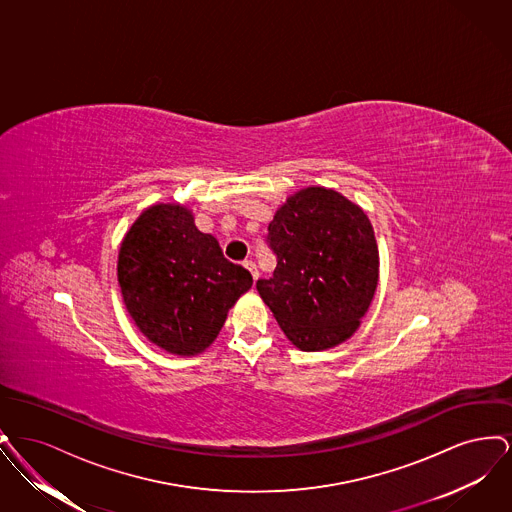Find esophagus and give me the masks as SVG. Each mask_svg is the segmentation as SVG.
Listing matches in <instances>:
<instances>
[{"instance_id": "1", "label": "esophagus", "mask_w": 512, "mask_h": 512, "mask_svg": "<svg viewBox=\"0 0 512 512\" xmlns=\"http://www.w3.org/2000/svg\"><path fill=\"white\" fill-rule=\"evenodd\" d=\"M244 267L251 272L253 280H257V278H259V270H257V265H255L253 261H244Z\"/></svg>"}]
</instances>
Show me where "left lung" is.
<instances>
[{
	"instance_id": "obj_1",
	"label": "left lung",
	"mask_w": 512,
	"mask_h": 512,
	"mask_svg": "<svg viewBox=\"0 0 512 512\" xmlns=\"http://www.w3.org/2000/svg\"><path fill=\"white\" fill-rule=\"evenodd\" d=\"M276 268L257 292L286 338L324 351L361 326L378 286L380 255L365 211L336 190L309 186L290 195L268 224Z\"/></svg>"
}]
</instances>
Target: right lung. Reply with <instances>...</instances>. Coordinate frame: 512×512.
Here are the masks:
<instances>
[{
	"instance_id": "obj_1",
	"label": "right lung",
	"mask_w": 512,
	"mask_h": 512,
	"mask_svg": "<svg viewBox=\"0 0 512 512\" xmlns=\"http://www.w3.org/2000/svg\"><path fill=\"white\" fill-rule=\"evenodd\" d=\"M117 276L126 311L147 340L192 357L217 340L253 278L230 263L180 203H157L122 238Z\"/></svg>"
}]
</instances>
